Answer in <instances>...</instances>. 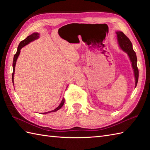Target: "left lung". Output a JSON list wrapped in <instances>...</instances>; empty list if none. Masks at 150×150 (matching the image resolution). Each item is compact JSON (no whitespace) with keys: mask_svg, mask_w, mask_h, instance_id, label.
I'll use <instances>...</instances> for the list:
<instances>
[{"mask_svg":"<svg viewBox=\"0 0 150 150\" xmlns=\"http://www.w3.org/2000/svg\"><path fill=\"white\" fill-rule=\"evenodd\" d=\"M117 35V40L119 44L120 47L122 48L124 52L128 53V55L129 57V59L132 62V67L134 71L135 77V87L138 82L139 79V69L137 68V59L136 53L133 49L132 44L131 41L127 37L124 33L122 31H117L116 32Z\"/></svg>","mask_w":150,"mask_h":150,"instance_id":"8db88e82","label":"left lung"}]
</instances>
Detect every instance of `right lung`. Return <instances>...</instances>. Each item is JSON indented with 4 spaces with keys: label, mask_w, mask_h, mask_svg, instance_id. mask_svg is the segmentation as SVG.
<instances>
[{
    "label": "right lung",
    "mask_w": 150,
    "mask_h": 150,
    "mask_svg": "<svg viewBox=\"0 0 150 150\" xmlns=\"http://www.w3.org/2000/svg\"><path fill=\"white\" fill-rule=\"evenodd\" d=\"M38 38H39V34H38L37 33H34L33 34H31V35L28 36L26 39H24V40L21 41V42H20V44H19V45L18 46V48H17V53L15 54L14 58H13V73H12V82H13V77H14V73H15V68L16 62H17V59L18 58L19 54H20L21 48H22V47H24V46L27 45L28 44H29L30 42H32L33 40L38 39ZM64 98H63L62 102H61V103H60L59 106L57 107V108H55V110H53L52 111H48V112L43 113V114L44 113H50V112H54V111H56L57 110H59V109H60V108L62 107V106L64 105Z\"/></svg>",
    "instance_id": "1"
}]
</instances>
